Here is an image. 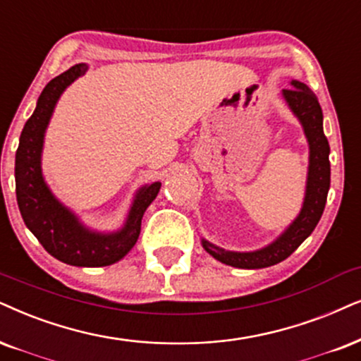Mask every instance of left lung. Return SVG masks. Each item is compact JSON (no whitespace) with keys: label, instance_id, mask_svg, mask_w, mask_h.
Instances as JSON below:
<instances>
[{"label":"left lung","instance_id":"8db88e82","mask_svg":"<svg viewBox=\"0 0 361 361\" xmlns=\"http://www.w3.org/2000/svg\"><path fill=\"white\" fill-rule=\"evenodd\" d=\"M290 86L281 90V97L300 121L308 141V173L302 209L276 240L255 252H230L202 238L204 252L230 267L257 270L283 262L312 235L325 209L330 190V145L323 133V113L317 97L307 85L291 80Z\"/></svg>","mask_w":361,"mask_h":361}]
</instances>
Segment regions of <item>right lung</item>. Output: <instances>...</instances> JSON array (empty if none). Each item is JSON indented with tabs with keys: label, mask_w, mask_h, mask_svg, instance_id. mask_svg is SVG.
Wrapping results in <instances>:
<instances>
[{
	"label": "right lung",
	"mask_w": 361,
	"mask_h": 361,
	"mask_svg": "<svg viewBox=\"0 0 361 361\" xmlns=\"http://www.w3.org/2000/svg\"><path fill=\"white\" fill-rule=\"evenodd\" d=\"M86 71L88 65L85 63L71 66L41 91L33 115L23 128L16 149V200L25 225L51 257L73 267H108L125 258L135 246L140 236L141 218L157 198L161 183L154 181L136 191L126 220L116 231L91 230L49 190L41 170L47 128L58 99Z\"/></svg>",
	"instance_id": "right-lung-1"
}]
</instances>
